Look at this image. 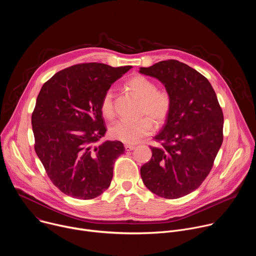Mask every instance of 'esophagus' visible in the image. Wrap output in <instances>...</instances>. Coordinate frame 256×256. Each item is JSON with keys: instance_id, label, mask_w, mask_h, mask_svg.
<instances>
[{"instance_id": "obj_1", "label": "esophagus", "mask_w": 256, "mask_h": 256, "mask_svg": "<svg viewBox=\"0 0 256 256\" xmlns=\"http://www.w3.org/2000/svg\"><path fill=\"white\" fill-rule=\"evenodd\" d=\"M134 144H124V149L126 150V151H132V150H134Z\"/></svg>"}]
</instances>
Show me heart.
Instances as JSON below:
<instances>
[{
    "instance_id": "obj_1",
    "label": "heart",
    "mask_w": 256,
    "mask_h": 256,
    "mask_svg": "<svg viewBox=\"0 0 256 256\" xmlns=\"http://www.w3.org/2000/svg\"><path fill=\"white\" fill-rule=\"evenodd\" d=\"M126 85L140 100L138 106L140 116H149L157 124H161L166 120L172 105L167 91L158 90L152 80L140 75L134 76ZM100 112L105 118H114V91L112 89H108L103 94L100 101ZM151 120L148 118H142L136 120H118L109 126V136L124 142L134 144L153 132Z\"/></svg>"
}]
</instances>
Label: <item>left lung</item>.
<instances>
[{"mask_svg": "<svg viewBox=\"0 0 256 256\" xmlns=\"http://www.w3.org/2000/svg\"><path fill=\"white\" fill-rule=\"evenodd\" d=\"M159 80L171 98V110L151 147V160L140 167L144 184L165 198L196 190L208 175L223 142L224 116L208 80L175 60L140 68Z\"/></svg>", "mask_w": 256, "mask_h": 256, "instance_id": "1", "label": "left lung"}]
</instances>
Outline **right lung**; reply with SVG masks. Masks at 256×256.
I'll return each instance as SVG.
<instances>
[{
  "mask_svg": "<svg viewBox=\"0 0 256 256\" xmlns=\"http://www.w3.org/2000/svg\"><path fill=\"white\" fill-rule=\"evenodd\" d=\"M130 66L79 64L54 74L40 89L32 114L34 149L64 194L91 200L105 192L124 153L120 140L94 146L106 132L100 101Z\"/></svg>",
  "mask_w": 256,
  "mask_h": 256,
  "instance_id": "obj_1",
  "label": "right lung"
}]
</instances>
